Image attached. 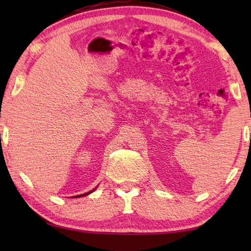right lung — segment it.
Wrapping results in <instances>:
<instances>
[{
	"instance_id": "obj_1",
	"label": "right lung",
	"mask_w": 251,
	"mask_h": 251,
	"mask_svg": "<svg viewBox=\"0 0 251 251\" xmlns=\"http://www.w3.org/2000/svg\"><path fill=\"white\" fill-rule=\"evenodd\" d=\"M96 190V188L93 190V191H89V192H87V193H84V194H81V195H76V196H74L73 199H77V197H82V196H86V195H88V194H90V193H93V192Z\"/></svg>"
}]
</instances>
